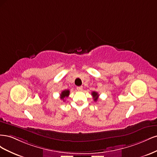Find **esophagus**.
I'll use <instances>...</instances> for the list:
<instances>
[{
	"label": "esophagus",
	"mask_w": 157,
	"mask_h": 157,
	"mask_svg": "<svg viewBox=\"0 0 157 157\" xmlns=\"http://www.w3.org/2000/svg\"><path fill=\"white\" fill-rule=\"evenodd\" d=\"M77 89L78 91H82L83 89V87L82 86H78V87H77Z\"/></svg>",
	"instance_id": "obj_1"
}]
</instances>
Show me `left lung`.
<instances>
[{"instance_id":"obj_1","label":"left lung","mask_w":157,"mask_h":157,"mask_svg":"<svg viewBox=\"0 0 157 157\" xmlns=\"http://www.w3.org/2000/svg\"><path fill=\"white\" fill-rule=\"evenodd\" d=\"M92 95L93 98H94V101H96L98 100V97H99V95H98V92H92Z\"/></svg>"}]
</instances>
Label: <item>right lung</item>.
Instances as JSON below:
<instances>
[{"label":"right lung","mask_w":157,"mask_h":157,"mask_svg":"<svg viewBox=\"0 0 157 157\" xmlns=\"http://www.w3.org/2000/svg\"><path fill=\"white\" fill-rule=\"evenodd\" d=\"M69 93H70V92H69V90H63V91L61 92V94H60V98L61 99H63V101H65L64 100V98H67L69 96Z\"/></svg>","instance_id":"1"}]
</instances>
